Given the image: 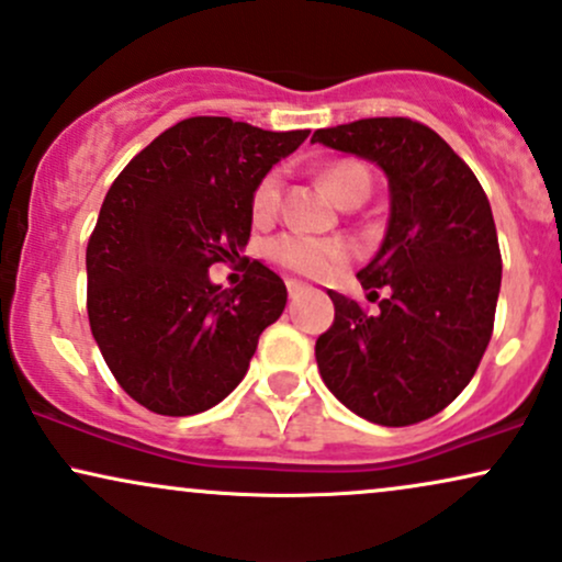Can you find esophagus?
Returning a JSON list of instances; mask_svg holds the SVG:
<instances>
[{"label": "esophagus", "mask_w": 562, "mask_h": 562, "mask_svg": "<svg viewBox=\"0 0 562 562\" xmlns=\"http://www.w3.org/2000/svg\"><path fill=\"white\" fill-rule=\"evenodd\" d=\"M286 289H289V296H292V300H294V296H300V294H304V292H307V283H302V281H296V279H286Z\"/></svg>", "instance_id": "1"}]
</instances>
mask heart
<instances>
[{
    "label": "heart",
    "mask_w": 562,
    "mask_h": 562,
    "mask_svg": "<svg viewBox=\"0 0 562 562\" xmlns=\"http://www.w3.org/2000/svg\"><path fill=\"white\" fill-rule=\"evenodd\" d=\"M323 182L344 207L364 203L370 195V171L357 161L330 164L323 171ZM281 203V175L270 171L252 192V218L266 224L276 216ZM268 258L276 266L310 276V279H330L351 260V247L344 239H321L307 234H281L268 245Z\"/></svg>",
    "instance_id": "b5f03b06"
}]
</instances>
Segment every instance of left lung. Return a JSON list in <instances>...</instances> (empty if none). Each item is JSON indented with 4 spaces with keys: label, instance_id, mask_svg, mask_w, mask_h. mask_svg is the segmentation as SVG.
<instances>
[{
    "label": "left lung",
    "instance_id": "1",
    "mask_svg": "<svg viewBox=\"0 0 562 562\" xmlns=\"http://www.w3.org/2000/svg\"><path fill=\"white\" fill-rule=\"evenodd\" d=\"M313 143L380 166L391 192L383 245L357 273L385 300L370 315L328 292L336 317L315 344L323 383L367 422L417 425L469 385L493 336L503 276L493 207L453 148L406 116L317 130Z\"/></svg>",
    "mask_w": 562,
    "mask_h": 562
}]
</instances>
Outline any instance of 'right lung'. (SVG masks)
I'll use <instances>...</instances> for the list:
<instances>
[{
    "label": "right lung",
    "instance_id": "obj_1",
    "mask_svg": "<svg viewBox=\"0 0 562 562\" xmlns=\"http://www.w3.org/2000/svg\"><path fill=\"white\" fill-rule=\"evenodd\" d=\"M307 135L192 116L158 135L109 187L86 252L88 321L137 404L190 417L247 375L260 334L286 307V286L258 260H247L234 289L213 283L207 268L239 260L255 187Z\"/></svg>",
    "mask_w": 562,
    "mask_h": 562
}]
</instances>
